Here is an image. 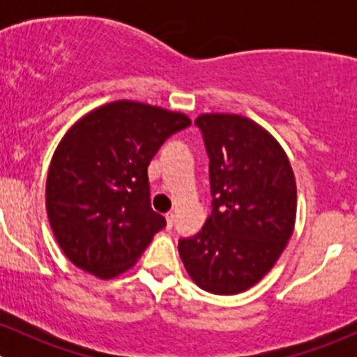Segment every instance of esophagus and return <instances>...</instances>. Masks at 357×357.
<instances>
[{
  "instance_id": "esophagus-1",
  "label": "esophagus",
  "mask_w": 357,
  "mask_h": 357,
  "mask_svg": "<svg viewBox=\"0 0 357 357\" xmlns=\"http://www.w3.org/2000/svg\"><path fill=\"white\" fill-rule=\"evenodd\" d=\"M165 222H167V228L171 229L172 225H174V214H172V212H167V214H165Z\"/></svg>"
}]
</instances>
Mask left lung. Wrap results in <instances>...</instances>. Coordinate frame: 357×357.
<instances>
[{
  "label": "left lung",
  "mask_w": 357,
  "mask_h": 357,
  "mask_svg": "<svg viewBox=\"0 0 357 357\" xmlns=\"http://www.w3.org/2000/svg\"><path fill=\"white\" fill-rule=\"evenodd\" d=\"M211 164L212 214L179 240L190 278L215 295L242 294L261 282L285 250L297 215V185L275 136L238 114H200Z\"/></svg>",
  "instance_id": "left-lung-1"
}]
</instances>
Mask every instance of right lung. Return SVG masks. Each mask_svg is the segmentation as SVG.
Returning <instances> with one entry per match:
<instances>
[{
  "label": "right lung",
  "instance_id": "obj_1",
  "mask_svg": "<svg viewBox=\"0 0 357 357\" xmlns=\"http://www.w3.org/2000/svg\"><path fill=\"white\" fill-rule=\"evenodd\" d=\"M192 119L132 100L82 115L60 139L46 178V212L68 261L100 280L138 262L165 219L150 207V160Z\"/></svg>",
  "mask_w": 357,
  "mask_h": 357
}]
</instances>
